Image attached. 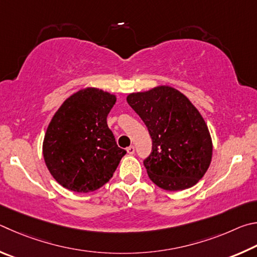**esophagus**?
<instances>
[{
    "mask_svg": "<svg viewBox=\"0 0 257 257\" xmlns=\"http://www.w3.org/2000/svg\"><path fill=\"white\" fill-rule=\"evenodd\" d=\"M126 151H127L128 155H134V152H136V148L133 146H130L127 149H126Z\"/></svg>",
    "mask_w": 257,
    "mask_h": 257,
    "instance_id": "obj_1",
    "label": "esophagus"
}]
</instances>
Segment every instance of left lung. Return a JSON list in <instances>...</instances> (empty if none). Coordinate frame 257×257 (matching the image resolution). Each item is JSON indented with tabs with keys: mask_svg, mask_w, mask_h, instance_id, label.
Segmentation results:
<instances>
[{
	"mask_svg": "<svg viewBox=\"0 0 257 257\" xmlns=\"http://www.w3.org/2000/svg\"><path fill=\"white\" fill-rule=\"evenodd\" d=\"M126 100L152 139V152L143 163L149 178L166 191L194 186L208 170L213 151L208 125L197 108L169 85L132 92Z\"/></svg>",
	"mask_w": 257,
	"mask_h": 257,
	"instance_id": "8db88e82",
	"label": "left lung"
}]
</instances>
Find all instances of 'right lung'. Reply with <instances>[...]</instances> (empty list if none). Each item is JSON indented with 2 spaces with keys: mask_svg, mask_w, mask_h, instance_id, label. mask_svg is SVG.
Returning a JSON list of instances; mask_svg holds the SVG:
<instances>
[{
  "mask_svg": "<svg viewBox=\"0 0 257 257\" xmlns=\"http://www.w3.org/2000/svg\"><path fill=\"white\" fill-rule=\"evenodd\" d=\"M116 96L88 87L72 94L49 121L43 141L54 179L76 193L97 191L109 181L126 151L107 125Z\"/></svg>",
  "mask_w": 257,
  "mask_h": 257,
  "instance_id": "1",
  "label": "right lung"
}]
</instances>
